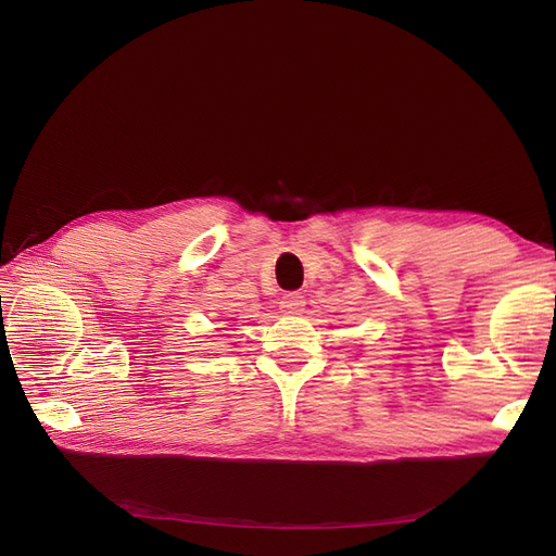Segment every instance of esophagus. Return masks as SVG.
Wrapping results in <instances>:
<instances>
[{"label":"esophagus","mask_w":556,"mask_h":556,"mask_svg":"<svg viewBox=\"0 0 556 556\" xmlns=\"http://www.w3.org/2000/svg\"><path fill=\"white\" fill-rule=\"evenodd\" d=\"M304 304H306V301H304V296H301L299 292H288V294L280 299V313L294 315L299 311H304Z\"/></svg>","instance_id":"34e87169"}]
</instances>
